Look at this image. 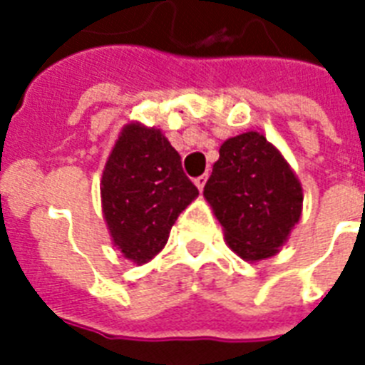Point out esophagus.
I'll return each instance as SVG.
<instances>
[{"mask_svg": "<svg viewBox=\"0 0 365 365\" xmlns=\"http://www.w3.org/2000/svg\"><path fill=\"white\" fill-rule=\"evenodd\" d=\"M206 180H208V176H206V174H202V176H199V178H195V185H197V187L202 191V189H205Z\"/></svg>", "mask_w": 365, "mask_h": 365, "instance_id": "34e87169", "label": "esophagus"}]
</instances>
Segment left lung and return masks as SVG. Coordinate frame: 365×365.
Masks as SVG:
<instances>
[{
    "label": "left lung",
    "mask_w": 365,
    "mask_h": 365,
    "mask_svg": "<svg viewBox=\"0 0 365 365\" xmlns=\"http://www.w3.org/2000/svg\"><path fill=\"white\" fill-rule=\"evenodd\" d=\"M205 197L231 250L246 261L277 254L299 222L303 205L294 170L257 132L223 142L205 185Z\"/></svg>",
    "instance_id": "8db88e82"
}]
</instances>
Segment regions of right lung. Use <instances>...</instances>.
<instances>
[{"instance_id":"1","label":"right lung","mask_w":365,"mask_h":365,"mask_svg":"<svg viewBox=\"0 0 365 365\" xmlns=\"http://www.w3.org/2000/svg\"><path fill=\"white\" fill-rule=\"evenodd\" d=\"M100 189L113 244L138 265L165 248L178 216L199 195L163 132L138 123L121 132Z\"/></svg>"}]
</instances>
